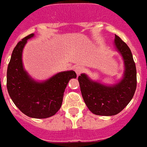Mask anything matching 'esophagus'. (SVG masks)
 <instances>
[{
	"label": "esophagus",
	"mask_w": 147,
	"mask_h": 147,
	"mask_svg": "<svg viewBox=\"0 0 147 147\" xmlns=\"http://www.w3.org/2000/svg\"><path fill=\"white\" fill-rule=\"evenodd\" d=\"M74 70L76 74L78 75H80L81 73L84 72V67L82 66H77L76 67L74 68Z\"/></svg>",
	"instance_id": "obj_1"
}]
</instances>
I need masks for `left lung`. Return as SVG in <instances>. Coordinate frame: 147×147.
Returning a JSON list of instances; mask_svg holds the SVG:
<instances>
[{"mask_svg":"<svg viewBox=\"0 0 147 147\" xmlns=\"http://www.w3.org/2000/svg\"><path fill=\"white\" fill-rule=\"evenodd\" d=\"M114 45L124 61L123 77L116 84L107 85L93 81L85 74L78 77L82 97L89 110L100 116L119 113L133 98L136 89V68L128 46L115 35Z\"/></svg>","mask_w":147,"mask_h":147,"instance_id":"1","label":"left lung"}]
</instances>
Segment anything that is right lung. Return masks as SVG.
Returning <instances> with one entry per match:
<instances>
[{
	"instance_id": "add662e5",
	"label": "right lung",
	"mask_w": 147,
	"mask_h": 147,
	"mask_svg": "<svg viewBox=\"0 0 147 147\" xmlns=\"http://www.w3.org/2000/svg\"><path fill=\"white\" fill-rule=\"evenodd\" d=\"M31 34L14 49L7 70V88L15 105L21 112L33 118H48L57 113L63 103L66 85L77 78L74 70L59 72L49 79L37 81L23 67L22 51Z\"/></svg>"
}]
</instances>
